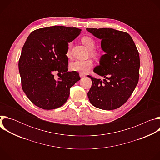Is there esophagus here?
I'll return each instance as SVG.
<instances>
[{"label": "esophagus", "mask_w": 160, "mask_h": 160, "mask_svg": "<svg viewBox=\"0 0 160 160\" xmlns=\"http://www.w3.org/2000/svg\"><path fill=\"white\" fill-rule=\"evenodd\" d=\"M80 78H83V77H85V75L82 74V73H80Z\"/></svg>", "instance_id": "obj_1"}]
</instances>
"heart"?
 <instances>
[{
    "label": "heart",
    "instance_id": "b5f03b06",
    "mask_svg": "<svg viewBox=\"0 0 160 160\" xmlns=\"http://www.w3.org/2000/svg\"><path fill=\"white\" fill-rule=\"evenodd\" d=\"M82 43L90 50V56L94 58H98L99 54L94 49L96 48V42L94 40L90 37L84 36L82 38ZM72 45V42H69L68 43V48L66 51V56L70 57V51ZM93 66V62L91 59H87L85 61L76 60L70 63L69 68L72 71L77 72L82 74L87 73L88 72Z\"/></svg>",
    "mask_w": 160,
    "mask_h": 160
}]
</instances>
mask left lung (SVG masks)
<instances>
[{"instance_id":"8db88e82","label":"left lung","mask_w":160,"mask_h":160,"mask_svg":"<svg viewBox=\"0 0 160 160\" xmlns=\"http://www.w3.org/2000/svg\"><path fill=\"white\" fill-rule=\"evenodd\" d=\"M101 39L106 52L94 72L105 79L90 75L92 87L87 94L90 103L104 110H112L124 104L132 95L139 78V54L130 35L112 28H87Z\"/></svg>"}]
</instances>
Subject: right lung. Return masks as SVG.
I'll use <instances>...</instances> for the list:
<instances>
[{"label":"right lung","instance_id":"right-lung-1","mask_svg":"<svg viewBox=\"0 0 160 160\" xmlns=\"http://www.w3.org/2000/svg\"><path fill=\"white\" fill-rule=\"evenodd\" d=\"M81 30L54 26L34 30L27 38L18 67L22 90L35 106L49 110L61 107L69 98L70 88L80 80L78 72L68 71L66 54L68 43ZM61 44L64 45L62 50L59 48ZM54 72L60 75L58 81Z\"/></svg>","mask_w":160,"mask_h":160}]
</instances>
